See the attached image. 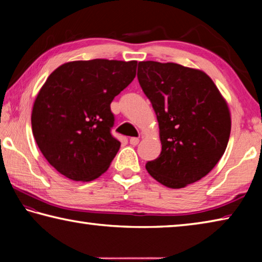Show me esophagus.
I'll use <instances>...</instances> for the list:
<instances>
[{"label": "esophagus", "mask_w": 262, "mask_h": 262, "mask_svg": "<svg viewBox=\"0 0 262 262\" xmlns=\"http://www.w3.org/2000/svg\"><path fill=\"white\" fill-rule=\"evenodd\" d=\"M139 142H140L139 137H130V139H129V143L132 145H137V144H139Z\"/></svg>", "instance_id": "obj_1"}]
</instances>
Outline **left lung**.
I'll return each mask as SVG.
<instances>
[{
	"mask_svg": "<svg viewBox=\"0 0 262 262\" xmlns=\"http://www.w3.org/2000/svg\"><path fill=\"white\" fill-rule=\"evenodd\" d=\"M137 78L157 115L162 151L145 164L149 174L170 188L207 176L227 149L231 117L212 79L178 63L139 62Z\"/></svg>",
	"mask_w": 262,
	"mask_h": 262,
	"instance_id": "obj_1",
	"label": "left lung"
}]
</instances>
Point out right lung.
Instances as JSON below:
<instances>
[{
    "mask_svg": "<svg viewBox=\"0 0 262 262\" xmlns=\"http://www.w3.org/2000/svg\"><path fill=\"white\" fill-rule=\"evenodd\" d=\"M137 61H73L53 72L34 100L31 123L39 149L57 172L91 181L120 148L111 134V103L132 83Z\"/></svg>",
    "mask_w": 262,
    "mask_h": 262,
    "instance_id": "obj_1",
    "label": "right lung"
}]
</instances>
